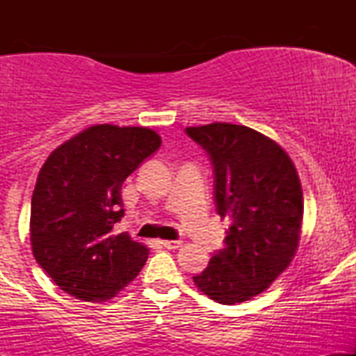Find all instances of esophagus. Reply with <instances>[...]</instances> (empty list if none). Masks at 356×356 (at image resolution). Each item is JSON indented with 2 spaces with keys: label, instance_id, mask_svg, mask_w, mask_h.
Segmentation results:
<instances>
[{
  "label": "esophagus",
  "instance_id": "1",
  "mask_svg": "<svg viewBox=\"0 0 356 356\" xmlns=\"http://www.w3.org/2000/svg\"><path fill=\"white\" fill-rule=\"evenodd\" d=\"M161 244L165 249H177V248L182 246L181 241H161Z\"/></svg>",
  "mask_w": 356,
  "mask_h": 356
}]
</instances>
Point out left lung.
I'll return each instance as SVG.
<instances>
[{"instance_id": "left-lung-1", "label": "left lung", "mask_w": 356, "mask_h": 356, "mask_svg": "<svg viewBox=\"0 0 356 356\" xmlns=\"http://www.w3.org/2000/svg\"><path fill=\"white\" fill-rule=\"evenodd\" d=\"M209 154L214 201L229 219L224 244L201 275L199 289L222 305L251 300L271 286L296 254L303 191L295 164L275 140L244 125L187 127Z\"/></svg>"}]
</instances>
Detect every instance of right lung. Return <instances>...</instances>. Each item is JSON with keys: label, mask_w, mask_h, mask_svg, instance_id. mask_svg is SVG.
<instances>
[{"label": "right lung", "mask_w": 356, "mask_h": 356, "mask_svg": "<svg viewBox=\"0 0 356 356\" xmlns=\"http://www.w3.org/2000/svg\"><path fill=\"white\" fill-rule=\"evenodd\" d=\"M162 144L147 127L100 124L50 154L31 197L36 263L76 300H112L136 280L149 248L113 232L124 216L122 184Z\"/></svg>", "instance_id": "obj_1"}]
</instances>
